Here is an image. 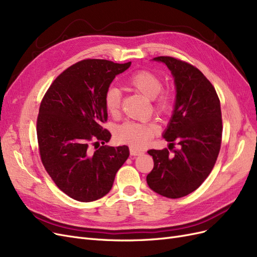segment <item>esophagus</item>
Here are the masks:
<instances>
[{"label":"esophagus","mask_w":257,"mask_h":257,"mask_svg":"<svg viewBox=\"0 0 257 257\" xmlns=\"http://www.w3.org/2000/svg\"><path fill=\"white\" fill-rule=\"evenodd\" d=\"M130 153H131L132 157H137V155H142V154H144V152H143V151H141V150H136V149H134V148H131V149H130Z\"/></svg>","instance_id":"obj_1"}]
</instances>
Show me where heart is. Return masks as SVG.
<instances>
[{
	"label": "heart",
	"mask_w": 257,
	"mask_h": 257,
	"mask_svg": "<svg viewBox=\"0 0 257 257\" xmlns=\"http://www.w3.org/2000/svg\"><path fill=\"white\" fill-rule=\"evenodd\" d=\"M125 85L131 91L152 98L154 109L158 113L162 115L172 113L175 106L174 97L169 91L162 90L163 81L157 74L149 71L135 72L126 79ZM104 105L108 113L118 116L121 109L120 91L114 87L108 89L104 96ZM158 132L159 127L154 122H126L116 128L115 138L133 148H144L150 144Z\"/></svg>",
	"instance_id": "1"
}]
</instances>
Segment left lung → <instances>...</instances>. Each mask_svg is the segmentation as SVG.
<instances>
[{
  "mask_svg": "<svg viewBox=\"0 0 257 257\" xmlns=\"http://www.w3.org/2000/svg\"><path fill=\"white\" fill-rule=\"evenodd\" d=\"M153 60L163 62L170 69L177 95L164 133L169 150L148 151L154 166L147 176V183L162 196L180 198L198 189L215 164L223 131L220 99L212 83L197 67L173 57ZM176 142L181 148L174 151Z\"/></svg>",
  "mask_w": 257,
  "mask_h": 257,
  "instance_id": "8db88e82",
  "label": "left lung"
}]
</instances>
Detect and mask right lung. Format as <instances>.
<instances>
[{"mask_svg":"<svg viewBox=\"0 0 257 257\" xmlns=\"http://www.w3.org/2000/svg\"><path fill=\"white\" fill-rule=\"evenodd\" d=\"M131 66L85 59L53 80L37 116L38 150L46 172L71 198L89 203L112 188L115 174L130 155L128 147H109L105 93L116 75ZM102 146H100V145Z\"/></svg>","mask_w":257,"mask_h":257,"instance_id":"1","label":"right lung"}]
</instances>
